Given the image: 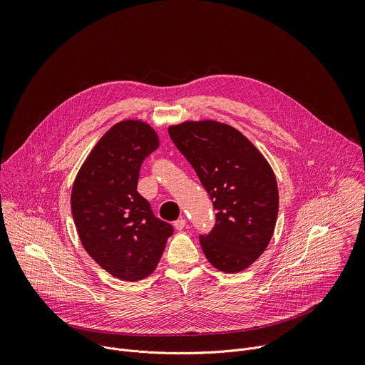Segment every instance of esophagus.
Listing matches in <instances>:
<instances>
[{"label": "esophagus", "mask_w": 365, "mask_h": 365, "mask_svg": "<svg viewBox=\"0 0 365 365\" xmlns=\"http://www.w3.org/2000/svg\"><path fill=\"white\" fill-rule=\"evenodd\" d=\"M173 225H175V228H176L178 231H182V230L186 227V220L179 218V220H176V221L173 222Z\"/></svg>", "instance_id": "obj_1"}]
</instances>
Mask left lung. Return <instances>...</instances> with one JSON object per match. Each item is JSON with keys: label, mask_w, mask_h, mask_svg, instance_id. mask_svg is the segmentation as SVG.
<instances>
[{"label": "left lung", "mask_w": 365, "mask_h": 365, "mask_svg": "<svg viewBox=\"0 0 365 365\" xmlns=\"http://www.w3.org/2000/svg\"><path fill=\"white\" fill-rule=\"evenodd\" d=\"M169 135L212 199L215 227L200 235L215 269L238 273L267 248L277 221L279 189L264 155L237 128L214 120L185 121Z\"/></svg>", "instance_id": "obj_1"}]
</instances>
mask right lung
Segmentation results:
<instances>
[{
	"label": "right lung",
	"mask_w": 365,
	"mask_h": 365,
	"mask_svg": "<svg viewBox=\"0 0 365 365\" xmlns=\"http://www.w3.org/2000/svg\"><path fill=\"white\" fill-rule=\"evenodd\" d=\"M158 147L159 137L147 123H117L95 144L72 187V215L83 248L124 282L150 276L173 234L137 192L141 163Z\"/></svg>",
	"instance_id": "1"
}]
</instances>
